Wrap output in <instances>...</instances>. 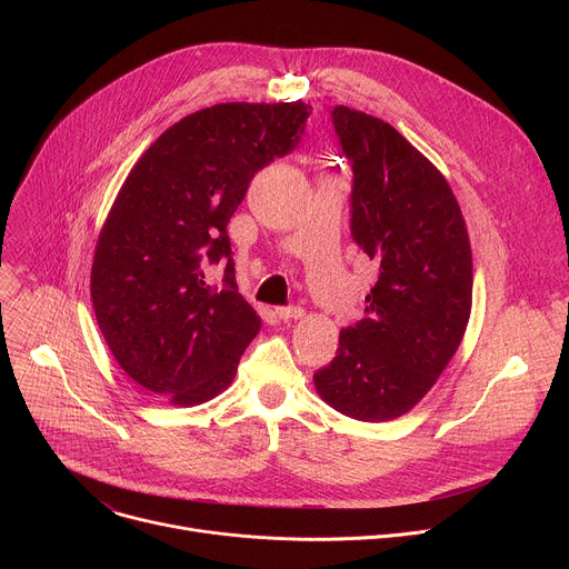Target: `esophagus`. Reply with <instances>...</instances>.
<instances>
[{
    "label": "esophagus",
    "instance_id": "34e87169",
    "mask_svg": "<svg viewBox=\"0 0 569 569\" xmlns=\"http://www.w3.org/2000/svg\"><path fill=\"white\" fill-rule=\"evenodd\" d=\"M274 312H277L279 319H299V317H303V310L299 306H279V308H274Z\"/></svg>",
    "mask_w": 569,
    "mask_h": 569
}]
</instances>
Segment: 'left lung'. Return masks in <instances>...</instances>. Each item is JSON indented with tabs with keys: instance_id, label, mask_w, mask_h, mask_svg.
I'll return each mask as SVG.
<instances>
[{
	"instance_id": "left-lung-1",
	"label": "left lung",
	"mask_w": 569,
	"mask_h": 569,
	"mask_svg": "<svg viewBox=\"0 0 569 569\" xmlns=\"http://www.w3.org/2000/svg\"><path fill=\"white\" fill-rule=\"evenodd\" d=\"M351 161V236L378 263L365 319L340 331L338 356L312 380L358 421L410 412L457 353L472 303V254L446 178L393 126L336 106Z\"/></svg>"
}]
</instances>
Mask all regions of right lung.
Segmentation results:
<instances>
[{"mask_svg": "<svg viewBox=\"0 0 569 569\" xmlns=\"http://www.w3.org/2000/svg\"><path fill=\"white\" fill-rule=\"evenodd\" d=\"M310 106L218 103L141 154L101 229L92 303L119 367L173 405H200L236 376L261 319L233 279L227 222L252 178L301 141ZM223 268V283L208 272Z\"/></svg>", "mask_w": 569, "mask_h": 569, "instance_id": "right-lung-1", "label": "right lung"}]
</instances>
